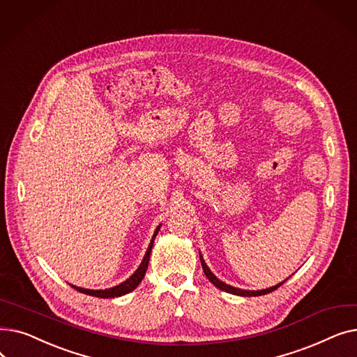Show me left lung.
Listing matches in <instances>:
<instances>
[{"label":"left lung","mask_w":357,"mask_h":357,"mask_svg":"<svg viewBox=\"0 0 357 357\" xmlns=\"http://www.w3.org/2000/svg\"><path fill=\"white\" fill-rule=\"evenodd\" d=\"M199 260H201V266H202V271H204V273H205V276L208 278V280L210 282L214 285V287H217L218 289H221V291H226V292H229V294H233V295H240V296H259V295H266V294H269V292H272V291H275V289H278L280 285H282L284 282H280V284H278V285H275V287H271V288H266V289H260V291H246V289H240V288H234V287H230V285H227V284H224V282H221V280L210 271V268L207 266V264H205L204 261V259H202V255L199 253Z\"/></svg>","instance_id":"left-lung-1"}]
</instances>
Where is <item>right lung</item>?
<instances>
[{"label":"right lung","instance_id":"1","mask_svg":"<svg viewBox=\"0 0 357 357\" xmlns=\"http://www.w3.org/2000/svg\"><path fill=\"white\" fill-rule=\"evenodd\" d=\"M159 230H160V224L158 226L152 240H150V245L146 250V255L142 260L140 266L137 268V271L133 275H131L127 280H124V282H121L120 285L108 288V289H85V288H79V287H75V285H70V287L73 289L82 292V294H86V295H91V296H97V298H116V296H121V295H126L131 291H135L137 288V285L142 282V279L144 278V273H146V269H147V265H149V259H150V252H152L153 241H155V237L158 236Z\"/></svg>","mask_w":357,"mask_h":357}]
</instances>
